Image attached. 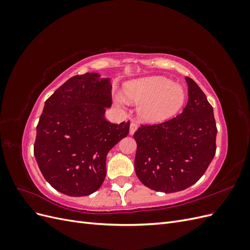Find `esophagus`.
Returning a JSON list of instances; mask_svg holds the SVG:
<instances>
[{
	"label": "esophagus",
	"mask_w": 250,
	"mask_h": 250,
	"mask_svg": "<svg viewBox=\"0 0 250 250\" xmlns=\"http://www.w3.org/2000/svg\"><path fill=\"white\" fill-rule=\"evenodd\" d=\"M137 129H138V125L135 124L134 122H131V124H130V128H129V134H130V135L134 134V132L137 131Z\"/></svg>",
	"instance_id": "obj_1"
}]
</instances>
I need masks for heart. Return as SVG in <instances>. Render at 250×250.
I'll use <instances>...</instances> for the list:
<instances>
[{
	"mask_svg": "<svg viewBox=\"0 0 250 250\" xmlns=\"http://www.w3.org/2000/svg\"><path fill=\"white\" fill-rule=\"evenodd\" d=\"M124 96L128 102L140 103L139 118L147 124H157L173 118L184 106V86L163 76H149L127 82Z\"/></svg>",
	"mask_w": 250,
	"mask_h": 250,
	"instance_id": "obj_1",
	"label": "heart"
}]
</instances>
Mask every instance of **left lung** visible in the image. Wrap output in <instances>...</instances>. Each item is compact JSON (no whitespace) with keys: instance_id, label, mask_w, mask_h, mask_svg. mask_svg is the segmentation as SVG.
<instances>
[{"instance_id":"left-lung-1","label":"left lung","mask_w":250,"mask_h":250,"mask_svg":"<svg viewBox=\"0 0 250 250\" xmlns=\"http://www.w3.org/2000/svg\"><path fill=\"white\" fill-rule=\"evenodd\" d=\"M188 100L183 112L167 122L141 126L134 132L138 178L151 190L174 193L200 179L216 153L217 127L207 96L186 77Z\"/></svg>"}]
</instances>
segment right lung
Wrapping results in <instances>:
<instances>
[{
    "instance_id": "add662e5",
    "label": "right lung",
    "mask_w": 250,
    "mask_h": 250,
    "mask_svg": "<svg viewBox=\"0 0 250 250\" xmlns=\"http://www.w3.org/2000/svg\"><path fill=\"white\" fill-rule=\"evenodd\" d=\"M111 78L76 75L44 102L36 127L34 156L44 179L58 192L80 197L96 192L106 176V155L127 137L129 122L105 120Z\"/></svg>"
}]
</instances>
